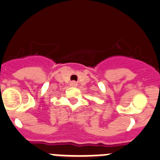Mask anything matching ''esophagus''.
Returning a JSON list of instances; mask_svg holds the SVG:
<instances>
[{"label": "esophagus", "mask_w": 160, "mask_h": 160, "mask_svg": "<svg viewBox=\"0 0 160 160\" xmlns=\"http://www.w3.org/2000/svg\"><path fill=\"white\" fill-rule=\"evenodd\" d=\"M71 85V86H77V83H76L75 82H72Z\"/></svg>", "instance_id": "1"}]
</instances>
